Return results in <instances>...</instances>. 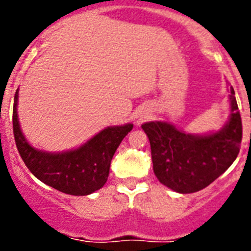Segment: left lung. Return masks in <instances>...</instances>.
Returning a JSON list of instances; mask_svg holds the SVG:
<instances>
[{"instance_id":"1","label":"left lung","mask_w":251,"mask_h":251,"mask_svg":"<svg viewBox=\"0 0 251 251\" xmlns=\"http://www.w3.org/2000/svg\"><path fill=\"white\" fill-rule=\"evenodd\" d=\"M230 114L226 125L208 134H190L167 121L142 125L151 145L153 173L176 193L204 189L232 165L242 139V122L234 90H229Z\"/></svg>"}]
</instances>
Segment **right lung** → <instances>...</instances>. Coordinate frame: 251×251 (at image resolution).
I'll return each instance as SVG.
<instances>
[{
	"mask_svg": "<svg viewBox=\"0 0 251 251\" xmlns=\"http://www.w3.org/2000/svg\"><path fill=\"white\" fill-rule=\"evenodd\" d=\"M18 92L14 96L13 131L19 155L31 173L65 194L88 195L105 185L112 157L133 129V124L108 126L79 147L62 152L35 149L25 139L18 118Z\"/></svg>",
	"mask_w": 251,
	"mask_h": 251,
	"instance_id": "right-lung-1",
	"label": "right lung"
}]
</instances>
